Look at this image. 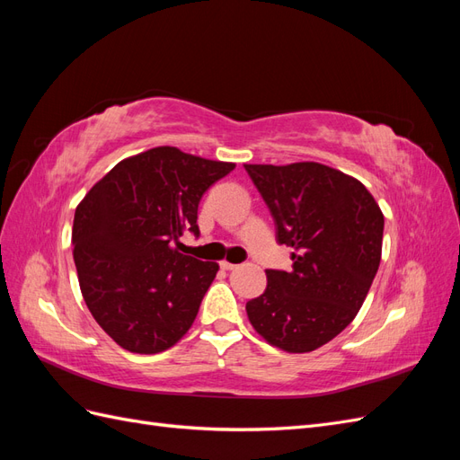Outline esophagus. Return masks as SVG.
Returning a JSON list of instances; mask_svg holds the SVG:
<instances>
[{"mask_svg":"<svg viewBox=\"0 0 460 460\" xmlns=\"http://www.w3.org/2000/svg\"><path fill=\"white\" fill-rule=\"evenodd\" d=\"M220 267H222V269H225V270H234L235 267H238V264H234V262H228V261H222V262H220Z\"/></svg>","mask_w":460,"mask_h":460,"instance_id":"1","label":"esophagus"}]
</instances>
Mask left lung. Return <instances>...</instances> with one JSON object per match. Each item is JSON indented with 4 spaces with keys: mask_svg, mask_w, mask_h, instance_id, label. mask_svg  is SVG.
<instances>
[{
    "mask_svg": "<svg viewBox=\"0 0 460 460\" xmlns=\"http://www.w3.org/2000/svg\"><path fill=\"white\" fill-rule=\"evenodd\" d=\"M294 247V267L267 270L264 294L247 301L249 323L270 345L309 353L353 323L382 259L384 215L357 178L305 161L243 164Z\"/></svg>",
    "mask_w": 460,
    "mask_h": 460,
    "instance_id": "1",
    "label": "left lung"
}]
</instances>
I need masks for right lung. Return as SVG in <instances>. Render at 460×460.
<instances>
[{"label": "right lung", "instance_id": "right-lung-1", "mask_svg": "<svg viewBox=\"0 0 460 460\" xmlns=\"http://www.w3.org/2000/svg\"><path fill=\"white\" fill-rule=\"evenodd\" d=\"M234 163L161 146L115 164L76 207L78 284L92 316L122 349L153 355L184 338L217 262L180 253L199 234L198 207Z\"/></svg>", "mask_w": 460, "mask_h": 460}]
</instances>
